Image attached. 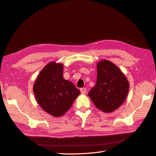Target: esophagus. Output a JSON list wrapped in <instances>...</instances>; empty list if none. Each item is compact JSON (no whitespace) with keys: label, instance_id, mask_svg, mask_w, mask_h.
Listing matches in <instances>:
<instances>
[{"label":"esophagus","instance_id":"obj_1","mask_svg":"<svg viewBox=\"0 0 156 156\" xmlns=\"http://www.w3.org/2000/svg\"><path fill=\"white\" fill-rule=\"evenodd\" d=\"M80 90H81V94H85L86 92H87V90H86L85 88H81V89H80Z\"/></svg>","mask_w":156,"mask_h":156}]
</instances>
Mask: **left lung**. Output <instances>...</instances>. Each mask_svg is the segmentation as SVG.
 <instances>
[{
    "instance_id": "8db88e82",
    "label": "left lung",
    "mask_w": 156,
    "mask_h": 156,
    "mask_svg": "<svg viewBox=\"0 0 156 156\" xmlns=\"http://www.w3.org/2000/svg\"><path fill=\"white\" fill-rule=\"evenodd\" d=\"M129 88V82L119 68L101 60L97 64L96 84L88 94L98 109L109 113L124 103Z\"/></svg>"
}]
</instances>
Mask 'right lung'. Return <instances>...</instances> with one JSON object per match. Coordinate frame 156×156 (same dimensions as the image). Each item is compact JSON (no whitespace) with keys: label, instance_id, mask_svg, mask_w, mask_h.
<instances>
[{"label":"right lung","instance_id":"1","mask_svg":"<svg viewBox=\"0 0 156 156\" xmlns=\"http://www.w3.org/2000/svg\"><path fill=\"white\" fill-rule=\"evenodd\" d=\"M64 65L51 62L41 69L33 86L36 101L51 116H62L80 94L79 90L63 77Z\"/></svg>","mask_w":156,"mask_h":156}]
</instances>
